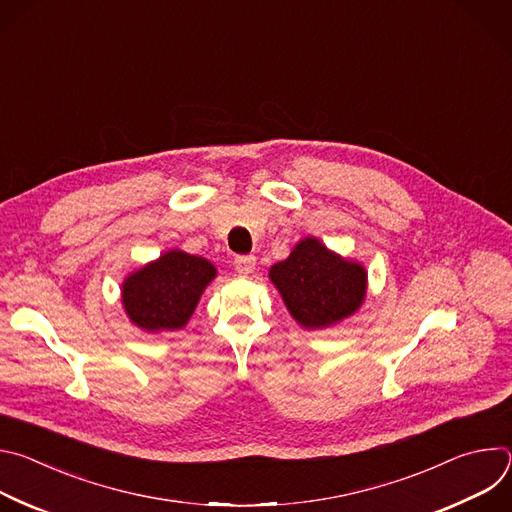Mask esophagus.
I'll use <instances>...</instances> for the list:
<instances>
[{"instance_id":"esophagus-1","label":"esophagus","mask_w":512,"mask_h":512,"mask_svg":"<svg viewBox=\"0 0 512 512\" xmlns=\"http://www.w3.org/2000/svg\"><path fill=\"white\" fill-rule=\"evenodd\" d=\"M235 269L239 275H251L255 271V257L253 255H243L235 259Z\"/></svg>"}]
</instances>
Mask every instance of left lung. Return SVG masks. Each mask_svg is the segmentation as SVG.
Listing matches in <instances>:
<instances>
[{"instance_id": "left-lung-1", "label": "left lung", "mask_w": 512, "mask_h": 512, "mask_svg": "<svg viewBox=\"0 0 512 512\" xmlns=\"http://www.w3.org/2000/svg\"><path fill=\"white\" fill-rule=\"evenodd\" d=\"M269 279L302 328L324 330L360 310L369 273L360 261L338 255L318 237L302 239L289 257L271 265Z\"/></svg>"}]
</instances>
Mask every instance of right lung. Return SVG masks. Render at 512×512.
<instances>
[{
    "label": "right lung",
    "instance_id": "obj_1",
    "mask_svg": "<svg viewBox=\"0 0 512 512\" xmlns=\"http://www.w3.org/2000/svg\"><path fill=\"white\" fill-rule=\"evenodd\" d=\"M214 277L216 267L208 259L170 249L123 279L121 304L143 332L182 330Z\"/></svg>",
    "mask_w": 512,
    "mask_h": 512
}]
</instances>
